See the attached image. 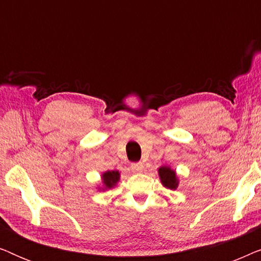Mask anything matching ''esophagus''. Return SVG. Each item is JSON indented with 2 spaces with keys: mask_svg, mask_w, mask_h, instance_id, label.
Returning <instances> with one entry per match:
<instances>
[{
  "mask_svg": "<svg viewBox=\"0 0 261 261\" xmlns=\"http://www.w3.org/2000/svg\"><path fill=\"white\" fill-rule=\"evenodd\" d=\"M130 169H132V171H133V172H137V173L142 172V170H144V164H142V163H134V164H132Z\"/></svg>",
  "mask_w": 261,
  "mask_h": 261,
  "instance_id": "esophagus-1",
  "label": "esophagus"
}]
</instances>
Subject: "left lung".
<instances>
[{
	"label": "left lung",
	"instance_id": "1",
	"mask_svg": "<svg viewBox=\"0 0 261 261\" xmlns=\"http://www.w3.org/2000/svg\"><path fill=\"white\" fill-rule=\"evenodd\" d=\"M158 174L162 184L170 190H176L179 185V178H178L176 171L171 169L170 166H160L158 169Z\"/></svg>",
	"mask_w": 261,
	"mask_h": 261
}]
</instances>
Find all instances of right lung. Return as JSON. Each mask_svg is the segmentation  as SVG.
<instances>
[{"label":"right lung","instance_id":"1","mask_svg":"<svg viewBox=\"0 0 261 261\" xmlns=\"http://www.w3.org/2000/svg\"><path fill=\"white\" fill-rule=\"evenodd\" d=\"M101 180L102 184L97 187L98 191H106L109 190V189H113L120 181V172L117 170L106 171V172L101 174Z\"/></svg>","mask_w":261,"mask_h":261}]
</instances>
